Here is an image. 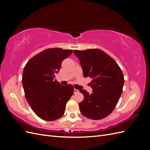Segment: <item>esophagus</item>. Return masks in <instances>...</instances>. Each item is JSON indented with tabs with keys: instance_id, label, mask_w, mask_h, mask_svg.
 <instances>
[{
	"instance_id": "obj_1",
	"label": "esophagus",
	"mask_w": 150,
	"mask_h": 150,
	"mask_svg": "<svg viewBox=\"0 0 150 150\" xmlns=\"http://www.w3.org/2000/svg\"><path fill=\"white\" fill-rule=\"evenodd\" d=\"M79 90H78V89H74V94L78 93H79Z\"/></svg>"
}]
</instances>
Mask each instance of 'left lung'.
Returning <instances> with one entry per match:
<instances>
[{"mask_svg": "<svg viewBox=\"0 0 150 150\" xmlns=\"http://www.w3.org/2000/svg\"><path fill=\"white\" fill-rule=\"evenodd\" d=\"M79 59L84 78H92L93 93L79 91L84 99L79 104L83 115L91 120H101L114 110L122 92L124 76L112 57L100 49L74 50Z\"/></svg>", "mask_w": 150, "mask_h": 150, "instance_id": "1", "label": "left lung"}]
</instances>
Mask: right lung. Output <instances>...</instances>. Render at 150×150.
<instances>
[{
  "label": "right lung",
  "instance_id": "obj_1",
  "mask_svg": "<svg viewBox=\"0 0 150 150\" xmlns=\"http://www.w3.org/2000/svg\"><path fill=\"white\" fill-rule=\"evenodd\" d=\"M72 53V50L47 49L31 58L24 68L22 82L25 98L32 110L42 120L60 118L73 94V86L61 85L54 79L62 61Z\"/></svg>",
  "mask_w": 150,
  "mask_h": 150
}]
</instances>
